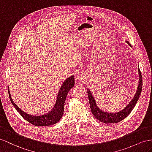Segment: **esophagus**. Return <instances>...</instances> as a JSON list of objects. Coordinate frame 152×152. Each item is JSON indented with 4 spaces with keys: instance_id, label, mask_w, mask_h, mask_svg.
Returning <instances> with one entry per match:
<instances>
[{
    "instance_id": "1",
    "label": "esophagus",
    "mask_w": 152,
    "mask_h": 152,
    "mask_svg": "<svg viewBox=\"0 0 152 152\" xmlns=\"http://www.w3.org/2000/svg\"><path fill=\"white\" fill-rule=\"evenodd\" d=\"M77 79L79 81H83L85 80V75L83 72L79 73L78 75L77 76Z\"/></svg>"
}]
</instances>
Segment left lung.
Here are the masks:
<instances>
[{
  "label": "left lung",
  "mask_w": 152,
  "mask_h": 152,
  "mask_svg": "<svg viewBox=\"0 0 152 152\" xmlns=\"http://www.w3.org/2000/svg\"><path fill=\"white\" fill-rule=\"evenodd\" d=\"M126 42L130 46H131L130 44L128 41H126ZM138 71L139 77V85L137 87V91L135 92V94L134 96L133 99L130 101V102L128 103L123 110H120L118 112H114V113H112V112H104L102 109L99 108V107L97 105V104L96 103V101L94 98V97H93V95L92 94L91 91L89 90L88 88L87 89V94L88 97L89 103H90L91 112L92 114L94 115V116L97 119L105 124L117 123L124 119L126 117H127L130 114V112L133 110V108L136 104V103L137 102V101L139 98V96L141 95L142 90V78L141 72L140 71L139 68H138Z\"/></svg>",
  "instance_id": "1"
}]
</instances>
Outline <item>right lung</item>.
Instances as JSON below:
<instances>
[{
    "instance_id": "obj_1",
    "label": "right lung",
    "mask_w": 152,
    "mask_h": 152,
    "mask_svg": "<svg viewBox=\"0 0 152 152\" xmlns=\"http://www.w3.org/2000/svg\"><path fill=\"white\" fill-rule=\"evenodd\" d=\"M74 85H75V77L74 76H70L67 79H66L61 85L59 92H58L55 104H54L51 110L47 112L45 114L40 115H30L20 109L17 104L13 102L12 98H11L8 86H7V90H8L9 96L11 103L13 104V105L15 108V109L18 111V113L22 116L23 118L34 126H44L56 124L60 120L64 114L66 97L68 94L69 91L74 87Z\"/></svg>"
}]
</instances>
